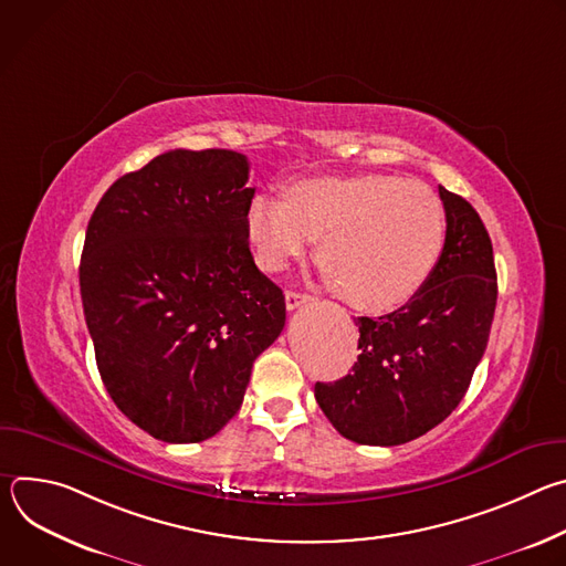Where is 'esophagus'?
<instances>
[{"label": "esophagus", "instance_id": "esophagus-1", "mask_svg": "<svg viewBox=\"0 0 566 566\" xmlns=\"http://www.w3.org/2000/svg\"><path fill=\"white\" fill-rule=\"evenodd\" d=\"M308 300H311V295H306V293H300V291H286V308H289V311H293V308H297V306L306 304Z\"/></svg>", "mask_w": 566, "mask_h": 566}]
</instances>
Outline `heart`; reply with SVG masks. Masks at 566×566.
Here are the masks:
<instances>
[{
	"label": "heart",
	"instance_id": "b5f03b06",
	"mask_svg": "<svg viewBox=\"0 0 566 566\" xmlns=\"http://www.w3.org/2000/svg\"><path fill=\"white\" fill-rule=\"evenodd\" d=\"M258 264L282 271L315 258L347 304L385 313L408 304L430 282L446 247V212L421 184L394 175L311 177L284 188V199L260 195L244 219Z\"/></svg>",
	"mask_w": 566,
	"mask_h": 566
}]
</instances>
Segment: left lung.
<instances>
[{
  "mask_svg": "<svg viewBox=\"0 0 566 566\" xmlns=\"http://www.w3.org/2000/svg\"><path fill=\"white\" fill-rule=\"evenodd\" d=\"M443 255L417 297L358 317V360L336 382H315L332 426L360 446H400L446 421L486 352L497 304L493 244L476 210L439 186Z\"/></svg>",
  "mask_w": 566,
  "mask_h": 566,
  "instance_id": "1",
  "label": "left lung"
}]
</instances>
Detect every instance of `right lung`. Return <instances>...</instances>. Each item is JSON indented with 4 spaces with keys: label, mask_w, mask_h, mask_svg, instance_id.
I'll return each mask as SVG.
<instances>
[{
    "label": "right lung",
    "mask_w": 566,
    "mask_h": 566,
    "mask_svg": "<svg viewBox=\"0 0 566 566\" xmlns=\"http://www.w3.org/2000/svg\"><path fill=\"white\" fill-rule=\"evenodd\" d=\"M232 149H170L98 201L80 295L118 410L166 443L214 437L241 408L286 302L251 255L255 188Z\"/></svg>",
    "instance_id": "obj_1"
}]
</instances>
